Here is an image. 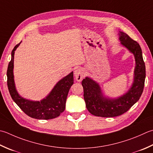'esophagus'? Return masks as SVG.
Wrapping results in <instances>:
<instances>
[{
  "instance_id": "obj_1",
  "label": "esophagus",
  "mask_w": 153,
  "mask_h": 153,
  "mask_svg": "<svg viewBox=\"0 0 153 153\" xmlns=\"http://www.w3.org/2000/svg\"><path fill=\"white\" fill-rule=\"evenodd\" d=\"M74 76L77 82H81L84 77V73L82 68H77L74 71Z\"/></svg>"
}]
</instances>
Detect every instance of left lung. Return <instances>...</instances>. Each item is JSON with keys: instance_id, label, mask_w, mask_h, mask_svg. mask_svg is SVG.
Returning a JSON list of instances; mask_svg holds the SVG:
<instances>
[{"instance_id": "1", "label": "left lung", "mask_w": 153, "mask_h": 153, "mask_svg": "<svg viewBox=\"0 0 153 153\" xmlns=\"http://www.w3.org/2000/svg\"><path fill=\"white\" fill-rule=\"evenodd\" d=\"M119 40L122 46L133 53L136 66L134 71V81L126 94L116 99L104 97L98 83L86 77L82 84L86 107L91 114L102 117H113L123 114L139 101L145 85V65L139 44L123 32H119Z\"/></svg>"}]
</instances>
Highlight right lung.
Returning <instances> with one entry per match:
<instances>
[{"mask_svg": "<svg viewBox=\"0 0 153 153\" xmlns=\"http://www.w3.org/2000/svg\"><path fill=\"white\" fill-rule=\"evenodd\" d=\"M20 42L14 46L11 52V60L7 70V85L13 101L27 115L36 119H52L64 112L65 102L71 86L74 83V73L71 72L56 83L46 98L41 101H31L20 96L15 88L13 68L14 51Z\"/></svg>", "mask_w": 153, "mask_h": 153, "instance_id": "add662e5", "label": "right lung"}]
</instances>
